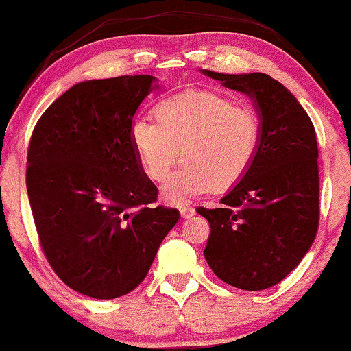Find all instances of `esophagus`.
Listing matches in <instances>:
<instances>
[{
  "label": "esophagus",
  "instance_id": "esophagus-1",
  "mask_svg": "<svg viewBox=\"0 0 351 351\" xmlns=\"http://www.w3.org/2000/svg\"><path fill=\"white\" fill-rule=\"evenodd\" d=\"M180 214L182 219H191L192 215H195V208H192L191 204H181L180 206Z\"/></svg>",
  "mask_w": 351,
  "mask_h": 351
}]
</instances>
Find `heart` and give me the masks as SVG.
<instances>
[{
    "mask_svg": "<svg viewBox=\"0 0 351 351\" xmlns=\"http://www.w3.org/2000/svg\"><path fill=\"white\" fill-rule=\"evenodd\" d=\"M156 120L136 117L130 141L148 180L162 182L180 149L184 169L162 189L167 203L180 204L214 189L236 187L258 159L263 128L252 109L234 104L219 92L189 88L164 98L154 109Z\"/></svg>",
    "mask_w": 351,
    "mask_h": 351,
    "instance_id": "obj_1",
    "label": "heart"
}]
</instances>
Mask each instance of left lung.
<instances>
[{"label": "left lung", "instance_id": "8db88e82", "mask_svg": "<svg viewBox=\"0 0 351 351\" xmlns=\"http://www.w3.org/2000/svg\"><path fill=\"white\" fill-rule=\"evenodd\" d=\"M203 73L252 97L263 128L250 173L220 199V208H197L210 226L204 258L226 285L263 291L295 269L317 234L315 130L297 98L269 75Z\"/></svg>", "mask_w": 351, "mask_h": 351}]
</instances>
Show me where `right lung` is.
I'll list each match as a JSON object with an SVG mask.
<instances>
[{
    "label": "right lung",
    "instance_id": "1",
    "mask_svg": "<svg viewBox=\"0 0 351 351\" xmlns=\"http://www.w3.org/2000/svg\"><path fill=\"white\" fill-rule=\"evenodd\" d=\"M154 76L80 82L42 114L27 148L26 189L42 252L82 295L110 300L145 280L180 220L154 206L130 125Z\"/></svg>",
    "mask_w": 351,
    "mask_h": 351
}]
</instances>
